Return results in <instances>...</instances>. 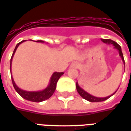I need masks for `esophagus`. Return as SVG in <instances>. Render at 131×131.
I'll use <instances>...</instances> for the list:
<instances>
[{
  "label": "esophagus",
  "mask_w": 131,
  "mask_h": 131,
  "mask_svg": "<svg viewBox=\"0 0 131 131\" xmlns=\"http://www.w3.org/2000/svg\"><path fill=\"white\" fill-rule=\"evenodd\" d=\"M79 63L77 62H74L72 63L71 64V67H73V68H78L79 67Z\"/></svg>",
  "instance_id": "obj_1"
}]
</instances>
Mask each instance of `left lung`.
<instances>
[{"mask_svg":"<svg viewBox=\"0 0 131 131\" xmlns=\"http://www.w3.org/2000/svg\"><path fill=\"white\" fill-rule=\"evenodd\" d=\"M101 41L104 42V43L106 44H109V45H113L114 46V48H116L117 50H118V52H119V55L120 57H121V59L123 60V63H124V65H125V61H124V58H123V53H122V51H121V47L118 44L114 42L113 40H110V39H101ZM76 87H77V90L78 91V93L79 94V95L81 96V97L83 99H84L86 100L89 101L90 102H100V101H104L108 99V98H110L111 96H113V94H115L116 91H115L113 94H111V96H108L107 97H104V98H99V97H96V96H92L91 94H89V93H87L86 91H85L84 89H82L79 86L78 83L77 82V84H76Z\"/></svg>","mask_w":131,"mask_h":131,"instance_id":"1","label":"left lung"}]
</instances>
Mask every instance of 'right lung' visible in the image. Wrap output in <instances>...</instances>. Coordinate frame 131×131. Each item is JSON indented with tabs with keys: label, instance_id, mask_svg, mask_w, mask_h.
<instances>
[{
	"label": "right lung",
	"instance_id": "obj_1",
	"mask_svg": "<svg viewBox=\"0 0 131 131\" xmlns=\"http://www.w3.org/2000/svg\"><path fill=\"white\" fill-rule=\"evenodd\" d=\"M24 41H21L20 42L17 44V45L15 48L13 53L12 54L11 59H10V69L11 70V63H12V59L13 57L14 56V54L15 52V51L17 50V48L18 46L20 45V44L22 42H23ZM37 42H44V41L42 40H37L36 41ZM64 74V72H54L51 77L50 79V84L48 85V86L45 89L42 91H27L23 90L20 88L18 87L17 85L15 84L14 80L13 79V77L11 76L12 78V82H13V85L14 86L15 91L18 92L19 95L22 96V97L26 99L27 101H33V102H41V101H45L48 99H50L52 94H54V92L56 89L57 86V83L59 80V79L60 78V77Z\"/></svg>",
	"mask_w": 131,
	"mask_h": 131
}]
</instances>
